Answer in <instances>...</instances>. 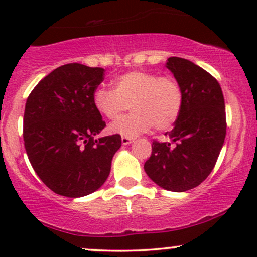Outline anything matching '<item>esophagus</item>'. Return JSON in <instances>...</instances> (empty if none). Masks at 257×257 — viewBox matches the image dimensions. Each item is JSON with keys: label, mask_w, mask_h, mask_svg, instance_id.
<instances>
[{"label": "esophagus", "mask_w": 257, "mask_h": 257, "mask_svg": "<svg viewBox=\"0 0 257 257\" xmlns=\"http://www.w3.org/2000/svg\"><path fill=\"white\" fill-rule=\"evenodd\" d=\"M134 143V139L133 138H126V137H122V144L123 145H129V144Z\"/></svg>", "instance_id": "obj_1"}]
</instances>
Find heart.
Masks as SVG:
<instances>
[{
	"label": "heart",
	"instance_id": "obj_1",
	"mask_svg": "<svg viewBox=\"0 0 257 257\" xmlns=\"http://www.w3.org/2000/svg\"><path fill=\"white\" fill-rule=\"evenodd\" d=\"M91 100L94 108L107 119H116L132 108V113L112 123L108 131L134 138L151 126L166 131L175 124L184 105V93L173 76L133 70L114 79L113 89L96 88Z\"/></svg>",
	"mask_w": 257,
	"mask_h": 257
}]
</instances>
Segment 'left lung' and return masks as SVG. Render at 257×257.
<instances>
[{"mask_svg": "<svg viewBox=\"0 0 257 257\" xmlns=\"http://www.w3.org/2000/svg\"><path fill=\"white\" fill-rule=\"evenodd\" d=\"M167 69L181 84L184 105L169 143L153 141L144 169L173 192L197 187L214 169L226 137L225 100L219 82L187 59L168 58Z\"/></svg>", "mask_w": 257, "mask_h": 257, "instance_id": "1", "label": "left lung"}]
</instances>
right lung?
Instances as JSON below:
<instances>
[{"label":"right lung","mask_w":257,"mask_h":257,"mask_svg":"<svg viewBox=\"0 0 257 257\" xmlns=\"http://www.w3.org/2000/svg\"><path fill=\"white\" fill-rule=\"evenodd\" d=\"M105 70L72 63L38 82L26 100L24 145L38 178L53 192L78 198L99 190L120 135L95 139L106 126L93 106Z\"/></svg>","instance_id":"obj_1"}]
</instances>
